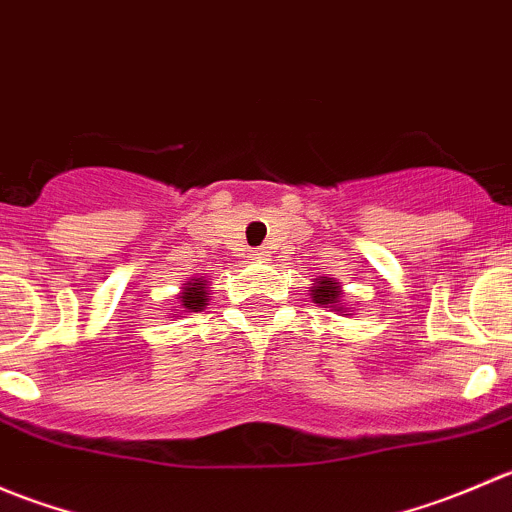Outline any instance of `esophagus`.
Returning a JSON list of instances; mask_svg holds the SVG:
<instances>
[{
    "instance_id": "34e87169",
    "label": "esophagus",
    "mask_w": 512,
    "mask_h": 512,
    "mask_svg": "<svg viewBox=\"0 0 512 512\" xmlns=\"http://www.w3.org/2000/svg\"><path fill=\"white\" fill-rule=\"evenodd\" d=\"M250 257L252 260H267L270 255H267L265 247H255V250H250Z\"/></svg>"
}]
</instances>
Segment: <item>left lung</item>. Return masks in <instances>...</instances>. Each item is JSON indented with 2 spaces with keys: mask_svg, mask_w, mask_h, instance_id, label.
<instances>
[{
  "mask_svg": "<svg viewBox=\"0 0 512 512\" xmlns=\"http://www.w3.org/2000/svg\"><path fill=\"white\" fill-rule=\"evenodd\" d=\"M312 297L317 304H329V307H334V304L339 302V297H342V289H339V285L332 277H327V280H319L317 287H312Z\"/></svg>",
  "mask_w": 512,
  "mask_h": 512,
  "instance_id": "1",
  "label": "left lung"
}]
</instances>
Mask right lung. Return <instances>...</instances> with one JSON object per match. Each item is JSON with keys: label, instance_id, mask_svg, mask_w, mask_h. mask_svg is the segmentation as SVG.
<instances>
[{"label": "right lung", "instance_id": "add662e5", "mask_svg": "<svg viewBox=\"0 0 512 512\" xmlns=\"http://www.w3.org/2000/svg\"><path fill=\"white\" fill-rule=\"evenodd\" d=\"M205 297H208V289L203 287V282H188L183 297H180V307H183V312L185 309H188V312H200V309L205 307Z\"/></svg>", "mask_w": 512, "mask_h": 512}]
</instances>
